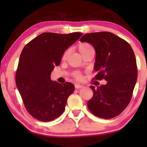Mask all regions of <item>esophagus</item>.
Masks as SVG:
<instances>
[{
    "instance_id": "34e87169",
    "label": "esophagus",
    "mask_w": 147,
    "mask_h": 147,
    "mask_svg": "<svg viewBox=\"0 0 147 147\" xmlns=\"http://www.w3.org/2000/svg\"><path fill=\"white\" fill-rule=\"evenodd\" d=\"M74 86H75V88H76V89H79V88H82L84 87L82 85H80V84H76L75 85H74Z\"/></svg>"
}]
</instances>
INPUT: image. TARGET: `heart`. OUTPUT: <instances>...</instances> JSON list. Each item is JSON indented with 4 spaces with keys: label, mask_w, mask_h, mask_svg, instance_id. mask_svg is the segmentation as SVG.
Instances as JSON below:
<instances>
[{
    "label": "heart",
    "mask_w": 147,
    "mask_h": 147,
    "mask_svg": "<svg viewBox=\"0 0 147 147\" xmlns=\"http://www.w3.org/2000/svg\"><path fill=\"white\" fill-rule=\"evenodd\" d=\"M77 48L78 51H80V53L82 54V56H83L84 54L88 53V51H90V50L93 49V47L91 44L88 43V42H82V43H80L77 45ZM69 54V49L65 50V51L63 52V55H62V60H65L67 59L68 55ZM74 77L77 80H81L82 78V75L81 73L80 72L76 71L74 74Z\"/></svg>",
    "instance_id": "b5f03b06"
}]
</instances>
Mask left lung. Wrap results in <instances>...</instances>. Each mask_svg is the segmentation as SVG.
I'll return each instance as SVG.
<instances>
[{
    "mask_svg": "<svg viewBox=\"0 0 147 147\" xmlns=\"http://www.w3.org/2000/svg\"><path fill=\"white\" fill-rule=\"evenodd\" d=\"M80 41L91 43L96 50L93 80L107 81L99 87L91 86L93 97L88 107L94 115L110 119L119 115L132 98L137 80V65L130 44L110 32H97L83 35Z\"/></svg>",
    "mask_w": 147,
    "mask_h": 147,
    "instance_id": "left-lung-1",
    "label": "left lung"
}]
</instances>
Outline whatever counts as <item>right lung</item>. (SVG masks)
<instances>
[{
    "label": "right lung",
    "mask_w": 147,
    "mask_h": 147,
    "mask_svg": "<svg viewBox=\"0 0 147 147\" xmlns=\"http://www.w3.org/2000/svg\"><path fill=\"white\" fill-rule=\"evenodd\" d=\"M43 33L29 42L22 51L15 76L16 85L27 111L42 122L55 120L63 113L67 98L74 91L69 82L51 80V73L61 63L63 52L81 37Z\"/></svg>",
    "instance_id": "right-lung-1"
}]
</instances>
